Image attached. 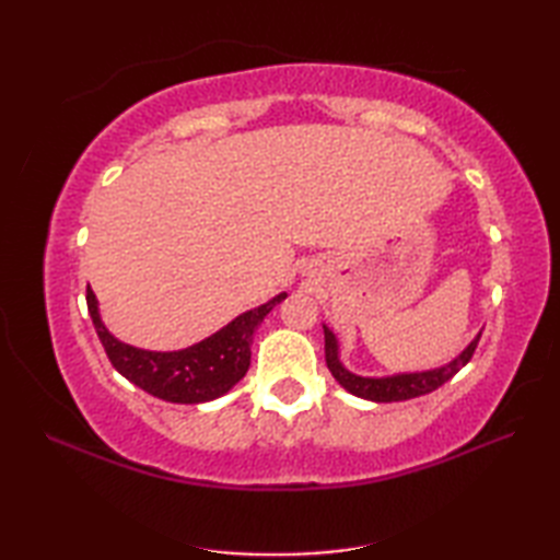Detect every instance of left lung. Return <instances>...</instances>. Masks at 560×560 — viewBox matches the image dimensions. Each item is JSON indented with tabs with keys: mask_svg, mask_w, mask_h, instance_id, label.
Here are the masks:
<instances>
[{
	"mask_svg": "<svg viewBox=\"0 0 560 560\" xmlns=\"http://www.w3.org/2000/svg\"><path fill=\"white\" fill-rule=\"evenodd\" d=\"M479 339L481 335H477V339H474L455 361H450L443 368H433V371L399 373V375H387V377H361L341 365L337 337L331 335L329 327H325V361H327L329 373L335 375L337 383L347 392H351V395L361 399H371V401H404V399L428 395V392L445 385L452 375H457L462 368L471 361Z\"/></svg>",
	"mask_w": 560,
	"mask_h": 560,
	"instance_id": "obj_1",
	"label": "left lung"
}]
</instances>
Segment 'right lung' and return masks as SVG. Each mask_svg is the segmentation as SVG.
Returning <instances> with one entry per match:
<instances>
[{"mask_svg":"<svg viewBox=\"0 0 560 560\" xmlns=\"http://www.w3.org/2000/svg\"><path fill=\"white\" fill-rule=\"evenodd\" d=\"M287 293L273 295L265 305L237 315L217 335L180 351H144L115 339L98 315L96 293L86 289V305L113 368L149 395L173 404H201L225 395L249 368V343L273 305Z\"/></svg>","mask_w":560,"mask_h":560,"instance_id":"1","label":"right lung"}]
</instances>
